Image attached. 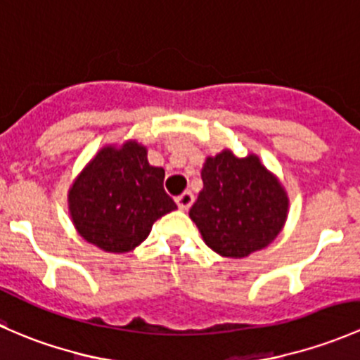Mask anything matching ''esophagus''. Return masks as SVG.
<instances>
[{"mask_svg": "<svg viewBox=\"0 0 360 360\" xmlns=\"http://www.w3.org/2000/svg\"><path fill=\"white\" fill-rule=\"evenodd\" d=\"M176 203L181 210H188L191 207V203H193V193L191 191H184V193H181L176 198Z\"/></svg>", "mask_w": 360, "mask_h": 360, "instance_id": "esophagus-1", "label": "esophagus"}]
</instances>
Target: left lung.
I'll return each instance as SVG.
<instances>
[{"instance_id": "left-lung-1", "label": "left lung", "mask_w": 360, "mask_h": 360, "mask_svg": "<svg viewBox=\"0 0 360 360\" xmlns=\"http://www.w3.org/2000/svg\"><path fill=\"white\" fill-rule=\"evenodd\" d=\"M202 181L190 217L214 252L240 259L270 245L282 231L288 191L257 155L240 158L226 148L207 157Z\"/></svg>"}]
</instances>
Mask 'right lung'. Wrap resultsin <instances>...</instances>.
<instances>
[{
	"label": "right lung",
	"mask_w": 360,
	"mask_h": 360,
	"mask_svg": "<svg viewBox=\"0 0 360 360\" xmlns=\"http://www.w3.org/2000/svg\"><path fill=\"white\" fill-rule=\"evenodd\" d=\"M163 177L165 170L150 165L148 148L136 139L101 148L68 191L79 237L112 254L143 244L155 221L177 209L163 190Z\"/></svg>",
	"instance_id": "add662e5"
}]
</instances>
